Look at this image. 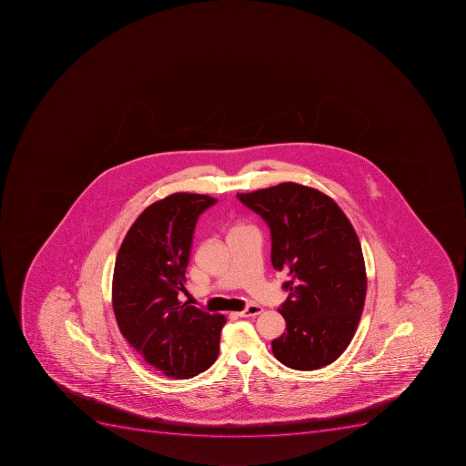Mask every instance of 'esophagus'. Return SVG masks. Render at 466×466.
I'll return each instance as SVG.
<instances>
[{
  "label": "esophagus",
  "instance_id": "esophagus-1",
  "mask_svg": "<svg viewBox=\"0 0 466 466\" xmlns=\"http://www.w3.org/2000/svg\"><path fill=\"white\" fill-rule=\"evenodd\" d=\"M262 311H264V309H262L261 305H249V307H247V309H243V311H240V313H238V316L240 317H255L258 316V314H261Z\"/></svg>",
  "mask_w": 466,
  "mask_h": 466
}]
</instances>
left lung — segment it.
<instances>
[{
	"label": "left lung",
	"instance_id": "1",
	"mask_svg": "<svg viewBox=\"0 0 466 466\" xmlns=\"http://www.w3.org/2000/svg\"><path fill=\"white\" fill-rule=\"evenodd\" d=\"M238 199L266 221L271 264L288 278L279 309L286 332L271 342L274 357L295 370L325 368L347 350L363 313L368 279L356 230L332 198L302 184Z\"/></svg>",
	"mask_w": 466,
	"mask_h": 466
}]
</instances>
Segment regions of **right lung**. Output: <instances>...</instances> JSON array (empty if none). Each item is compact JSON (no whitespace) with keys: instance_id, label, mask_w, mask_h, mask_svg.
I'll return each instance as SVG.
<instances>
[{"instance_id":"right-lung-1","label":"right lung","mask_w":466,"mask_h":466,"mask_svg":"<svg viewBox=\"0 0 466 466\" xmlns=\"http://www.w3.org/2000/svg\"><path fill=\"white\" fill-rule=\"evenodd\" d=\"M217 199L172 193L141 212L115 261L112 304L122 335L146 363L174 380L211 368L226 317L178 295L186 282L196 221Z\"/></svg>"}]
</instances>
